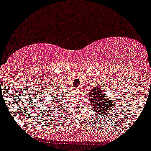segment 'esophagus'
Segmentation results:
<instances>
[{
	"mask_svg": "<svg viewBox=\"0 0 151 151\" xmlns=\"http://www.w3.org/2000/svg\"><path fill=\"white\" fill-rule=\"evenodd\" d=\"M79 91H80V89H79V88H77V89L74 90V92H75V94H77V95H78Z\"/></svg>",
	"mask_w": 151,
	"mask_h": 151,
	"instance_id": "34e87169",
	"label": "esophagus"
}]
</instances>
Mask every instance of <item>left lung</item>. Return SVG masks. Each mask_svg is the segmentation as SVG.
Returning <instances> with one entry per match:
<instances>
[{"instance_id": "8db88e82", "label": "left lung", "mask_w": 151, "mask_h": 151, "mask_svg": "<svg viewBox=\"0 0 151 151\" xmlns=\"http://www.w3.org/2000/svg\"><path fill=\"white\" fill-rule=\"evenodd\" d=\"M88 92V101L92 106L93 112L98 115H104L110 112V109L114 106L111 97L106 95L101 86L90 88Z\"/></svg>"}]
</instances>
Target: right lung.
I'll return each mask as SVG.
<instances>
[{
	"instance_id": "1",
	"label": "right lung",
	"mask_w": 151,
	"mask_h": 151,
	"mask_svg": "<svg viewBox=\"0 0 151 151\" xmlns=\"http://www.w3.org/2000/svg\"><path fill=\"white\" fill-rule=\"evenodd\" d=\"M49 94H50L49 99L46 100L48 101L47 106L48 108H53V110H55V109L58 110L59 106H62V102L67 98L66 93H63L61 90L59 89V87H57V88H53V90L50 91Z\"/></svg>"
}]
</instances>
